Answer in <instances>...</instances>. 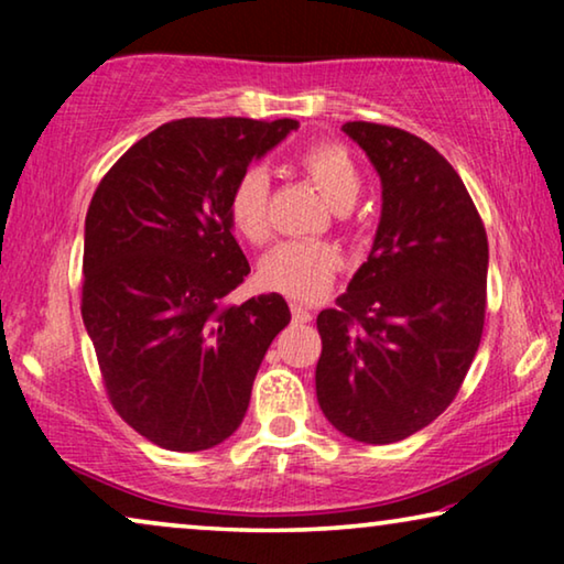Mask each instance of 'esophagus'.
<instances>
[{"label": "esophagus", "instance_id": "obj_1", "mask_svg": "<svg viewBox=\"0 0 564 564\" xmlns=\"http://www.w3.org/2000/svg\"><path fill=\"white\" fill-rule=\"evenodd\" d=\"M290 311H292V321H295V323H311L313 321L311 307H305L303 303H292Z\"/></svg>", "mask_w": 564, "mask_h": 564}]
</instances>
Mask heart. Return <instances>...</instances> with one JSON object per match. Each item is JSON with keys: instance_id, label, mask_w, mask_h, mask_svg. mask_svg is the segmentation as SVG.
Returning <instances> with one entry per match:
<instances>
[{"instance_id": "1", "label": "heart", "mask_w": 564, "mask_h": 564, "mask_svg": "<svg viewBox=\"0 0 564 564\" xmlns=\"http://www.w3.org/2000/svg\"><path fill=\"white\" fill-rule=\"evenodd\" d=\"M305 174L336 210H349L361 192V174L351 153L338 143H315L300 159ZM228 213L234 228L249 243H264L272 234L269 220V174L264 166H249L230 189ZM341 251L326 241H284L261 259L259 280L267 290L295 300H318L334 284L341 269Z\"/></svg>"}]
</instances>
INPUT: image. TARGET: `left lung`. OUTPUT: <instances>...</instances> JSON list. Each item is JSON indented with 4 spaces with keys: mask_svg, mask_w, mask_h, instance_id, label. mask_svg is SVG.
Segmentation results:
<instances>
[{
    "mask_svg": "<svg viewBox=\"0 0 564 564\" xmlns=\"http://www.w3.org/2000/svg\"><path fill=\"white\" fill-rule=\"evenodd\" d=\"M372 161L382 213L372 251L321 311L315 395L354 442L392 444L446 411L485 323L488 236L459 174L400 128L346 122Z\"/></svg>",
    "mask_w": 564,
    "mask_h": 564,
    "instance_id": "left-lung-1",
    "label": "left lung"
}]
</instances>
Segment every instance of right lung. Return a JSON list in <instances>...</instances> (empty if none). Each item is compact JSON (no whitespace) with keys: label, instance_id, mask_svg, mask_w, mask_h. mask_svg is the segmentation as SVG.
<instances>
[{"label":"right lung","instance_id":"right-lung-1","mask_svg":"<svg viewBox=\"0 0 564 564\" xmlns=\"http://www.w3.org/2000/svg\"><path fill=\"white\" fill-rule=\"evenodd\" d=\"M297 120L184 118L122 153L84 220L82 318L128 426L203 452L241 426L253 377L290 323L282 295L223 305L251 272L230 189Z\"/></svg>","mask_w":564,"mask_h":564}]
</instances>
